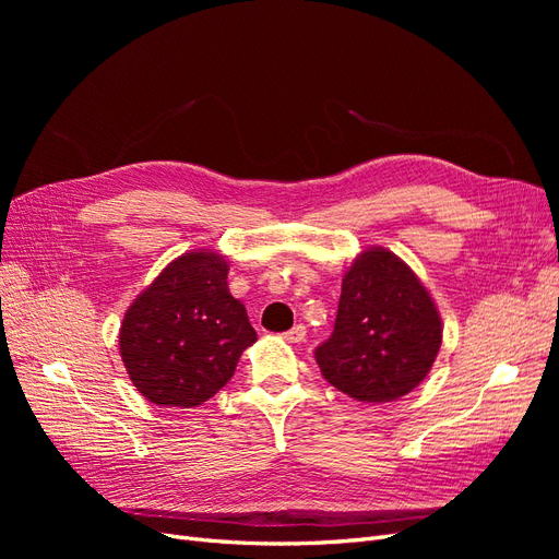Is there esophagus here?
Wrapping results in <instances>:
<instances>
[{"label": "esophagus", "mask_w": 559, "mask_h": 559, "mask_svg": "<svg viewBox=\"0 0 559 559\" xmlns=\"http://www.w3.org/2000/svg\"><path fill=\"white\" fill-rule=\"evenodd\" d=\"M306 326H302V324H296L292 331H286L284 333V337H286V341H289V343H302V341H306Z\"/></svg>", "instance_id": "34e87169"}]
</instances>
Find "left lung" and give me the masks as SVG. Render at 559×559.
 Listing matches in <instances>:
<instances>
[{"mask_svg": "<svg viewBox=\"0 0 559 559\" xmlns=\"http://www.w3.org/2000/svg\"><path fill=\"white\" fill-rule=\"evenodd\" d=\"M441 341V317L425 286L392 251L376 247L345 273L333 333L314 359L343 394L386 403L427 378Z\"/></svg>", "mask_w": 559, "mask_h": 559, "instance_id": "left-lung-1", "label": "left lung"}]
</instances>
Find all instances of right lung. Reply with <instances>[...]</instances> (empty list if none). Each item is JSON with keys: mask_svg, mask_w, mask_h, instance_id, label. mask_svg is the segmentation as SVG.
Segmentation results:
<instances>
[{"mask_svg": "<svg viewBox=\"0 0 559 559\" xmlns=\"http://www.w3.org/2000/svg\"><path fill=\"white\" fill-rule=\"evenodd\" d=\"M226 277L228 263L218 253H183L128 308L118 345L132 384L151 403L163 408L205 403L257 341Z\"/></svg>", "mask_w": 559, "mask_h": 559, "instance_id": "1", "label": "right lung"}]
</instances>
